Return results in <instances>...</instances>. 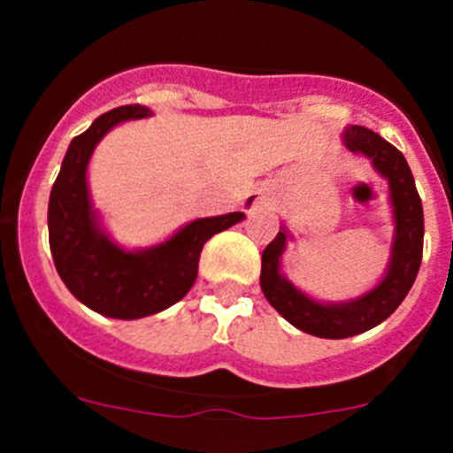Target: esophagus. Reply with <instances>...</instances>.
I'll return each instance as SVG.
<instances>
[{"mask_svg": "<svg viewBox=\"0 0 453 453\" xmlns=\"http://www.w3.org/2000/svg\"><path fill=\"white\" fill-rule=\"evenodd\" d=\"M265 205H269V193H267V190H254V193L248 195V199H245V208H248V210L265 208Z\"/></svg>", "mask_w": 453, "mask_h": 453, "instance_id": "esophagus-1", "label": "esophagus"}]
</instances>
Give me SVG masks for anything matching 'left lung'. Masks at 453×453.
<instances>
[{"label":"left lung","mask_w":453,"mask_h":453,"mask_svg":"<svg viewBox=\"0 0 453 453\" xmlns=\"http://www.w3.org/2000/svg\"><path fill=\"white\" fill-rule=\"evenodd\" d=\"M344 144L350 153L366 155L390 188L395 241L383 280L350 303L324 304L309 298L280 273V256L289 236L285 227L260 258V289L269 304L296 328L326 340L359 335L390 318L412 289L423 258V205L403 153L379 134L357 125L344 131Z\"/></svg>","instance_id":"obj_1"}]
</instances>
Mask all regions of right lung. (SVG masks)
<instances>
[{
	"instance_id": "obj_1",
	"label": "right lung",
	"mask_w": 453,
	"mask_h": 453,
	"mask_svg": "<svg viewBox=\"0 0 453 453\" xmlns=\"http://www.w3.org/2000/svg\"><path fill=\"white\" fill-rule=\"evenodd\" d=\"M150 116L142 104H125L96 118L76 135L63 157L50 193L48 230L54 267L76 300L91 311L118 319H138L180 303L197 280L205 241L243 221V212L197 219L149 250L113 243L100 227L87 190V164L100 138L125 120Z\"/></svg>"
}]
</instances>
